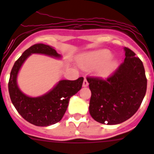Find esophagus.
Wrapping results in <instances>:
<instances>
[{
  "label": "esophagus",
  "instance_id": "34e87169",
  "mask_svg": "<svg viewBox=\"0 0 154 154\" xmlns=\"http://www.w3.org/2000/svg\"><path fill=\"white\" fill-rule=\"evenodd\" d=\"M88 85V81L86 80V78H85V80H84V81H83V86L84 87H87Z\"/></svg>",
  "mask_w": 154,
  "mask_h": 154
}]
</instances>
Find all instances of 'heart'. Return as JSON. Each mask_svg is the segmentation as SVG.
Masks as SVG:
<instances>
[{"label": "heart", "instance_id": "1", "mask_svg": "<svg viewBox=\"0 0 154 154\" xmlns=\"http://www.w3.org/2000/svg\"><path fill=\"white\" fill-rule=\"evenodd\" d=\"M112 52L108 50H99L88 54L80 61L83 68H95L100 76H107L112 73L116 66V61L112 58Z\"/></svg>", "mask_w": 154, "mask_h": 154}]
</instances>
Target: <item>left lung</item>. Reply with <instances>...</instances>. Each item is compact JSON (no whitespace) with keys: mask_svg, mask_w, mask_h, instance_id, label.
<instances>
[{"mask_svg":"<svg viewBox=\"0 0 154 154\" xmlns=\"http://www.w3.org/2000/svg\"><path fill=\"white\" fill-rule=\"evenodd\" d=\"M124 50V62L107 79L87 77L92 92L89 113L103 124L127 120L138 111L146 95L147 79L142 62L131 49Z\"/></svg>","mask_w":154,"mask_h":154,"instance_id":"obj_1","label":"left lung"}]
</instances>
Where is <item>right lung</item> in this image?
<instances>
[{"label":"right lung","mask_w":154,"mask_h":154,"mask_svg":"<svg viewBox=\"0 0 154 154\" xmlns=\"http://www.w3.org/2000/svg\"><path fill=\"white\" fill-rule=\"evenodd\" d=\"M32 54H42L54 57L61 55L48 45L37 43L26 50L16 61L8 81V92L12 104L25 120L38 127H47L58 122L62 119L72 96L81 90L84 78L75 81L62 80L47 94L30 97L23 94L16 83V77L24 61Z\"/></svg>","instance_id":"obj_1"}]
</instances>
